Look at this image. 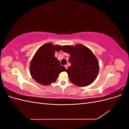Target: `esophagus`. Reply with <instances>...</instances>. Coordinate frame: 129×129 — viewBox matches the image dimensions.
<instances>
[{"label":"esophagus","mask_w":129,"mask_h":129,"mask_svg":"<svg viewBox=\"0 0 129 129\" xmlns=\"http://www.w3.org/2000/svg\"><path fill=\"white\" fill-rule=\"evenodd\" d=\"M64 67L66 68V69H67V68H68V66L66 64V65H64Z\"/></svg>","instance_id":"esophagus-1"}]
</instances>
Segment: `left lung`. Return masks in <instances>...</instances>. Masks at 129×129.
I'll list each match as a JSON object with an SVG mask.
<instances>
[{"mask_svg":"<svg viewBox=\"0 0 129 129\" xmlns=\"http://www.w3.org/2000/svg\"><path fill=\"white\" fill-rule=\"evenodd\" d=\"M62 50L70 54L71 66L67 73L70 81L77 86L85 87L95 80L99 72V63L91 50L81 44L63 46Z\"/></svg>","mask_w":129,"mask_h":129,"instance_id":"obj_1","label":"left lung"}]
</instances>
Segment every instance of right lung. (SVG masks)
I'll return each instance as SVG.
<instances>
[{"label":"right lung","instance_id":"add662e5","mask_svg":"<svg viewBox=\"0 0 129 129\" xmlns=\"http://www.w3.org/2000/svg\"><path fill=\"white\" fill-rule=\"evenodd\" d=\"M61 46L47 43L38 49L31 60L29 67L30 75L37 82L48 85L55 82L60 73L66 69L60 64L55 57L56 51H60Z\"/></svg>","mask_w":129,"mask_h":129}]
</instances>
